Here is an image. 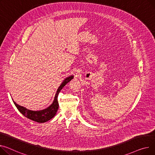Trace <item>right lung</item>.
<instances>
[{
    "label": "right lung",
    "instance_id": "1",
    "mask_svg": "<svg viewBox=\"0 0 155 155\" xmlns=\"http://www.w3.org/2000/svg\"><path fill=\"white\" fill-rule=\"evenodd\" d=\"M73 78H74V75H70L67 77L62 81V83L61 84V85L59 86V87L57 90L56 94L55 95L54 100L52 102V104H51L49 107H48L47 108L44 110H37V111L31 110L27 109L24 107L18 105L12 100L14 104H15V107L18 110V111L25 117L28 118L30 120L37 121L38 123H45L51 120L52 118H54L56 115L57 110L58 109V102L57 100V97H58L59 92L64 87V86H65V85L67 83H68V82Z\"/></svg>",
    "mask_w": 155,
    "mask_h": 155
}]
</instances>
